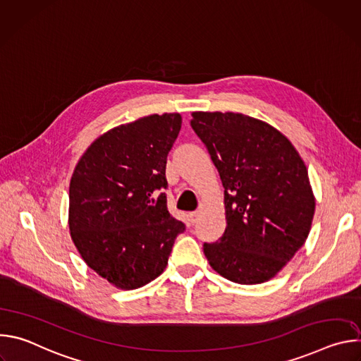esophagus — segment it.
I'll use <instances>...</instances> for the list:
<instances>
[{"label": "esophagus", "mask_w": 361, "mask_h": 361, "mask_svg": "<svg viewBox=\"0 0 361 361\" xmlns=\"http://www.w3.org/2000/svg\"><path fill=\"white\" fill-rule=\"evenodd\" d=\"M198 216H200V212H191V213L188 214V220H190L191 223H195L197 219H198Z\"/></svg>", "instance_id": "esophagus-1"}]
</instances>
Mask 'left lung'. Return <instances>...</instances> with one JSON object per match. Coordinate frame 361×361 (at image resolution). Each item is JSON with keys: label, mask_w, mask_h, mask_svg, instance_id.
Wrapping results in <instances>:
<instances>
[{"label": "left lung", "mask_w": 361, "mask_h": 361, "mask_svg": "<svg viewBox=\"0 0 361 361\" xmlns=\"http://www.w3.org/2000/svg\"><path fill=\"white\" fill-rule=\"evenodd\" d=\"M191 116L224 187L227 227L219 241L204 243V254L233 283H266L310 233L316 198L307 167L291 141L266 121L230 111Z\"/></svg>", "instance_id": "obj_1"}]
</instances>
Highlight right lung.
<instances>
[{
    "instance_id": "obj_1",
    "label": "right lung",
    "mask_w": 361,
    "mask_h": 361,
    "mask_svg": "<svg viewBox=\"0 0 361 361\" xmlns=\"http://www.w3.org/2000/svg\"><path fill=\"white\" fill-rule=\"evenodd\" d=\"M178 113L121 124L91 142L70 181L68 226L87 266L121 290L140 288L167 267L184 224L167 210L166 164Z\"/></svg>"
}]
</instances>
